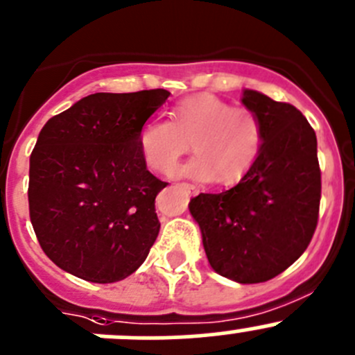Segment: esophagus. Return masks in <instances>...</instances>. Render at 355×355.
Returning a JSON list of instances; mask_svg holds the SVG:
<instances>
[{
    "label": "esophagus",
    "mask_w": 355,
    "mask_h": 355,
    "mask_svg": "<svg viewBox=\"0 0 355 355\" xmlns=\"http://www.w3.org/2000/svg\"><path fill=\"white\" fill-rule=\"evenodd\" d=\"M182 187L187 189V191L192 192V194H194V192H196V187H194V185H192V184H182Z\"/></svg>",
    "instance_id": "1"
}]
</instances>
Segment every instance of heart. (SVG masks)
Listing matches in <instances>:
<instances>
[{
	"label": "heart",
	"instance_id": "obj_1",
	"mask_svg": "<svg viewBox=\"0 0 355 355\" xmlns=\"http://www.w3.org/2000/svg\"><path fill=\"white\" fill-rule=\"evenodd\" d=\"M173 121L150 119L139 135L140 153L150 168L170 175L191 149L182 173L220 184H236L246 177L263 147V126L254 111L234 107L209 94L194 95L173 107Z\"/></svg>",
	"mask_w": 355,
	"mask_h": 355
}]
</instances>
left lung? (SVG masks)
Segmentation results:
<instances>
[{"mask_svg":"<svg viewBox=\"0 0 355 355\" xmlns=\"http://www.w3.org/2000/svg\"><path fill=\"white\" fill-rule=\"evenodd\" d=\"M243 104L263 126V147L250 173L229 191L199 194L189 209L209 265L241 284L284 272L307 250L319 218L318 139L305 116L254 90Z\"/></svg>","mask_w":355,"mask_h":355,"instance_id":"left-lung-1","label":"left lung"}]
</instances>
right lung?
<instances>
[{"mask_svg": "<svg viewBox=\"0 0 355 355\" xmlns=\"http://www.w3.org/2000/svg\"><path fill=\"white\" fill-rule=\"evenodd\" d=\"M170 92L94 94L48 119L29 161V215L40 246L90 283L135 272L157 234L156 196L139 135Z\"/></svg>", "mask_w": 355, "mask_h": 355, "instance_id": "right-lung-1", "label": "right lung"}]
</instances>
